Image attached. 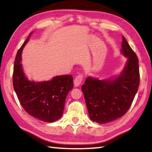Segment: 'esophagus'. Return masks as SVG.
Instances as JSON below:
<instances>
[{"instance_id": "obj_1", "label": "esophagus", "mask_w": 152, "mask_h": 152, "mask_svg": "<svg viewBox=\"0 0 152 152\" xmlns=\"http://www.w3.org/2000/svg\"><path fill=\"white\" fill-rule=\"evenodd\" d=\"M83 76L82 74H79V75H77L75 79H74V85H75V86H79L83 81Z\"/></svg>"}]
</instances>
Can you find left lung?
<instances>
[{
    "mask_svg": "<svg viewBox=\"0 0 152 152\" xmlns=\"http://www.w3.org/2000/svg\"><path fill=\"white\" fill-rule=\"evenodd\" d=\"M122 37L121 52L128 59L121 73L104 80L88 77L81 86L90 119L99 124L113 121L125 115L138 90V59L126 39Z\"/></svg>",
    "mask_w": 152,
    "mask_h": 152,
    "instance_id": "left-lung-1",
    "label": "left lung"
}]
</instances>
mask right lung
Returning a JSON list of instances; mask_svg holds the SVG:
<instances>
[{
  "mask_svg": "<svg viewBox=\"0 0 152 152\" xmlns=\"http://www.w3.org/2000/svg\"><path fill=\"white\" fill-rule=\"evenodd\" d=\"M28 38L15 58L13 86L21 106L29 115L45 122L56 121L63 115L67 95L73 88L72 75H58L47 81L28 80L21 66V53Z\"/></svg>",
  "mask_w": 152,
  "mask_h": 152,
  "instance_id": "obj_1",
  "label": "right lung"
}]
</instances>
